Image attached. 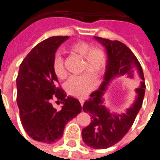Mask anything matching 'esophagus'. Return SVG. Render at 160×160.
<instances>
[{"instance_id":"1","label":"esophagus","mask_w":160,"mask_h":160,"mask_svg":"<svg viewBox=\"0 0 160 160\" xmlns=\"http://www.w3.org/2000/svg\"><path fill=\"white\" fill-rule=\"evenodd\" d=\"M79 101H80V105H81V106H83V104H84V100H83V99H80Z\"/></svg>"}]
</instances>
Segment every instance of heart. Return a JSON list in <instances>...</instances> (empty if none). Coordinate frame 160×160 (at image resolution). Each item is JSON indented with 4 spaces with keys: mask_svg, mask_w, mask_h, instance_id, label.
I'll return each instance as SVG.
<instances>
[{
    "mask_svg": "<svg viewBox=\"0 0 160 160\" xmlns=\"http://www.w3.org/2000/svg\"><path fill=\"white\" fill-rule=\"evenodd\" d=\"M69 52L73 55L82 58L83 63L81 72H88L80 76L71 77L65 83V89L66 93L72 96L82 98L93 90L95 86V80L92 76L98 78L106 70L107 56L102 48L98 46H91L84 41L72 43L69 47ZM52 70L54 74L59 80H64L67 75L64 60L58 55L53 59Z\"/></svg>",
    "mask_w": 160,
    "mask_h": 160,
    "instance_id": "heart-1",
    "label": "heart"
}]
</instances>
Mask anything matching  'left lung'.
Here are the masks:
<instances>
[{"mask_svg": "<svg viewBox=\"0 0 160 160\" xmlns=\"http://www.w3.org/2000/svg\"><path fill=\"white\" fill-rule=\"evenodd\" d=\"M94 38L107 50V67L100 88L90 94V99L83 105V110L90 114L91 122L82 130V139L89 147L106 149L119 142L132 126L143 104L145 83L139 61L129 47L117 40L111 41L99 37ZM120 75L138 78L141 85L136 89V101L125 113H110L104 106L103 95L110 80Z\"/></svg>", "mask_w": 160, "mask_h": 160, "instance_id": "8db88e82", "label": "left lung"}]
</instances>
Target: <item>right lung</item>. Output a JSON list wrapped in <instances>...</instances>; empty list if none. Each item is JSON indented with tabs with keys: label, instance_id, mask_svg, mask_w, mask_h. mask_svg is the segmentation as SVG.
Listing matches in <instances>:
<instances>
[{
	"label": "right lung",
	"instance_id": "add662e5",
	"mask_svg": "<svg viewBox=\"0 0 160 160\" xmlns=\"http://www.w3.org/2000/svg\"><path fill=\"white\" fill-rule=\"evenodd\" d=\"M69 37H52L37 44L22 60L16 79L21 122L32 139L52 144L60 139L64 128L80 113L77 99L67 96L52 70V62L58 46ZM56 97L62 100L57 111L50 102Z\"/></svg>",
	"mask_w": 160,
	"mask_h": 160
}]
</instances>
